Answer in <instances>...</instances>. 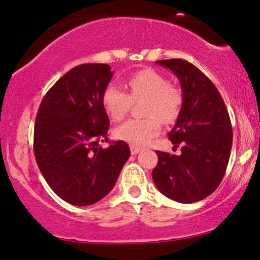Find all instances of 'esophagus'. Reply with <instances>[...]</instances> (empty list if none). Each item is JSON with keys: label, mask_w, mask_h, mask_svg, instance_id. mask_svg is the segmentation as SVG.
Segmentation results:
<instances>
[{"label": "esophagus", "mask_w": 260, "mask_h": 260, "mask_svg": "<svg viewBox=\"0 0 260 260\" xmlns=\"http://www.w3.org/2000/svg\"><path fill=\"white\" fill-rule=\"evenodd\" d=\"M129 149H131V152H132V155H137L140 150H142L140 148H138V146H134V145H131Z\"/></svg>", "instance_id": "34e87169"}]
</instances>
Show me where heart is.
<instances>
[{
  "mask_svg": "<svg viewBox=\"0 0 260 260\" xmlns=\"http://www.w3.org/2000/svg\"><path fill=\"white\" fill-rule=\"evenodd\" d=\"M128 94L120 87L109 84L102 95V104L112 121L123 120L132 102L145 100L143 115L145 118L128 120L114 129L118 140L145 145L161 131V122L172 123L179 116L183 105V93L177 86L168 82L167 77L152 69H144L127 77Z\"/></svg>",
  "mask_w": 260,
  "mask_h": 260,
  "instance_id": "b5f03b06",
  "label": "heart"
}]
</instances>
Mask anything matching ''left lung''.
Here are the masks:
<instances>
[{"instance_id":"1","label":"left lung","mask_w":260,"mask_h":260,"mask_svg":"<svg viewBox=\"0 0 260 260\" xmlns=\"http://www.w3.org/2000/svg\"><path fill=\"white\" fill-rule=\"evenodd\" d=\"M179 79L183 105L168 133L179 156L156 151L152 171L157 189L174 201H201L219 186L229 162L233 127L224 100L211 80L184 59L157 60Z\"/></svg>"}]
</instances>
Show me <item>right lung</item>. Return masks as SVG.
I'll return each instance as SVG.
<instances>
[{
	"label": "right lung",
	"instance_id": "obj_1",
	"mask_svg": "<svg viewBox=\"0 0 260 260\" xmlns=\"http://www.w3.org/2000/svg\"><path fill=\"white\" fill-rule=\"evenodd\" d=\"M112 77L108 64H81L68 71L41 102L34 152L41 173L59 198L75 206L110 192L131 155L123 140L109 142L102 95ZM109 143L102 148L100 142Z\"/></svg>",
	"mask_w": 260,
	"mask_h": 260
}]
</instances>
